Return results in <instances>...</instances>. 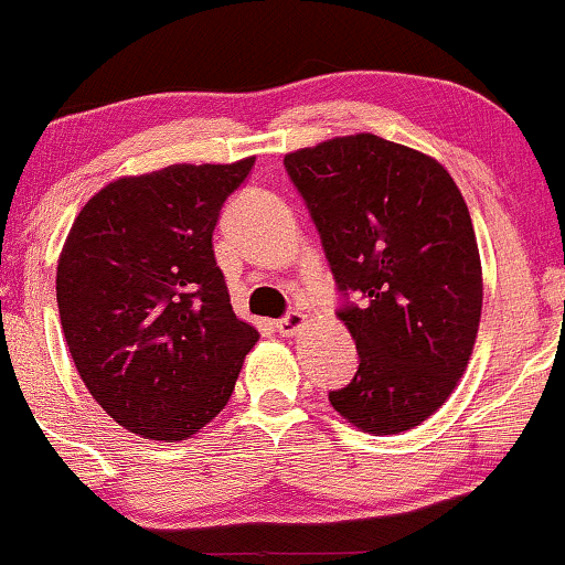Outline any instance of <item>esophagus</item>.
I'll list each match as a JSON object with an SVG mask.
<instances>
[{"label": "esophagus", "mask_w": 565, "mask_h": 565, "mask_svg": "<svg viewBox=\"0 0 565 565\" xmlns=\"http://www.w3.org/2000/svg\"><path fill=\"white\" fill-rule=\"evenodd\" d=\"M306 321H309V319H306V313L290 311L288 317H282L280 321H277V332H280L282 337H292L306 327Z\"/></svg>", "instance_id": "34e87169"}]
</instances>
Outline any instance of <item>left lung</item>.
Masks as SVG:
<instances>
[{
    "label": "left lung",
    "mask_w": 565,
    "mask_h": 565,
    "mask_svg": "<svg viewBox=\"0 0 565 565\" xmlns=\"http://www.w3.org/2000/svg\"><path fill=\"white\" fill-rule=\"evenodd\" d=\"M342 296L358 371L332 407L365 434L420 426L470 363L482 311L478 238L465 196L436 158L376 135L285 156Z\"/></svg>",
    "instance_id": "8db88e82"
}]
</instances>
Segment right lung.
<instances>
[{
    "label": "right lung",
    "mask_w": 565,
    "mask_h": 565,
    "mask_svg": "<svg viewBox=\"0 0 565 565\" xmlns=\"http://www.w3.org/2000/svg\"><path fill=\"white\" fill-rule=\"evenodd\" d=\"M254 158L124 175L90 196L56 267L64 340L93 399L131 434L184 441L228 405L259 332L212 252Z\"/></svg>",
    "instance_id": "1"
}]
</instances>
